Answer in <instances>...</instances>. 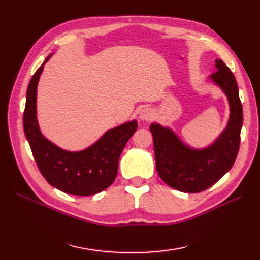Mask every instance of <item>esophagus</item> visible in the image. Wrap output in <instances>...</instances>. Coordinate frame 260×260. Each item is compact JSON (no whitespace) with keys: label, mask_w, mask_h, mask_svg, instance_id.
Returning a JSON list of instances; mask_svg holds the SVG:
<instances>
[{"label":"esophagus","mask_w":260,"mask_h":260,"mask_svg":"<svg viewBox=\"0 0 260 260\" xmlns=\"http://www.w3.org/2000/svg\"><path fill=\"white\" fill-rule=\"evenodd\" d=\"M139 117L142 120H150L153 117V112L150 107L144 106L140 109V113H139Z\"/></svg>","instance_id":"1"}]
</instances>
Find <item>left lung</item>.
<instances>
[{
    "label": "left lung",
    "instance_id": "obj_1",
    "mask_svg": "<svg viewBox=\"0 0 260 260\" xmlns=\"http://www.w3.org/2000/svg\"><path fill=\"white\" fill-rule=\"evenodd\" d=\"M210 76L227 95L230 116L227 127L214 143L197 150L185 145L169 127L152 123L156 170L165 183L175 190L197 193L207 190L233 168L240 145L242 105L234 74L221 59Z\"/></svg>",
    "mask_w": 260,
    "mask_h": 260
}]
</instances>
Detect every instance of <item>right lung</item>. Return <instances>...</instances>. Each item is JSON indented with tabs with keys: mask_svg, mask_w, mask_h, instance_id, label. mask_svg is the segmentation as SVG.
Returning a JSON list of instances; mask_svg holds the SVG:
<instances>
[{
	"mask_svg": "<svg viewBox=\"0 0 260 260\" xmlns=\"http://www.w3.org/2000/svg\"><path fill=\"white\" fill-rule=\"evenodd\" d=\"M30 80L26 90L23 128L33 157L48 183L73 196H92L113 183L117 175L118 159L137 121L132 120L107 131L95 144L84 151L69 152L47 140L39 128L37 119V88L43 66Z\"/></svg>",
	"mask_w": 260,
	"mask_h": 260,
	"instance_id": "obj_1",
	"label": "right lung"
}]
</instances>
